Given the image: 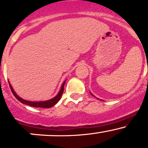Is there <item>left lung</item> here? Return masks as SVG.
Segmentation results:
<instances>
[{
  "instance_id": "obj_1",
  "label": "left lung",
  "mask_w": 148,
  "mask_h": 148,
  "mask_svg": "<svg viewBox=\"0 0 148 148\" xmlns=\"http://www.w3.org/2000/svg\"><path fill=\"white\" fill-rule=\"evenodd\" d=\"M91 94H92V93H91ZM93 96H94V95H93Z\"/></svg>"
}]
</instances>
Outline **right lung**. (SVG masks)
<instances>
[{"instance_id":"obj_1","label":"right lung","mask_w":148,"mask_h":148,"mask_svg":"<svg viewBox=\"0 0 148 148\" xmlns=\"http://www.w3.org/2000/svg\"><path fill=\"white\" fill-rule=\"evenodd\" d=\"M65 82L66 81H64V82L62 84L60 91H59V92L58 93V95H56V97H54L52 98V99H49V100L42 101V102H41H41H31V101H27V100H25V99H22V98H21L20 97L18 96L17 94H16V92H15V91L13 90V87H12L11 84H10L9 81H8V83H9L10 90H11L12 93L13 94V95L15 96V97H16V99H18V100L20 101L21 102L23 103V104H27V105H28V106H31V107H34L51 108V107H53V105H55L56 103L59 102V99H60L61 97H62V94H63V92H64V84H65Z\"/></svg>"}]
</instances>
